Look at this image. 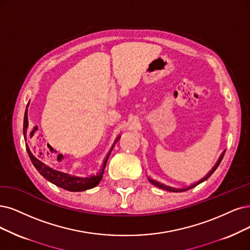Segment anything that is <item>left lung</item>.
<instances>
[{
  "label": "left lung",
  "mask_w": 250,
  "mask_h": 250,
  "mask_svg": "<svg viewBox=\"0 0 250 250\" xmlns=\"http://www.w3.org/2000/svg\"><path fill=\"white\" fill-rule=\"evenodd\" d=\"M225 152L226 151H224L223 153L220 154V156H219V159H218V161L216 162V164L214 165V167L212 168L204 177H203L202 179H200L199 181H197V182H195V183H192V184H190V186H188V187H186V188H173V187H170V186H167V184H164V183H162V182H159V181H156V180H153V179H151V178H149L148 177V180L153 184V186H155V187H158V188H162V189H165V190H168V191H173V192H181V191H186V190H188V189H190V188H195V187H197L198 184H200V183H202V182H204L205 180H207L212 174H213V172L217 169V167L219 166V164H220V162H221V160H223V158H224V155H225Z\"/></svg>",
  "instance_id": "left-lung-1"
}]
</instances>
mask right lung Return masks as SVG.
<instances>
[{"label": "right lung", "instance_id": "obj_1", "mask_svg": "<svg viewBox=\"0 0 250 250\" xmlns=\"http://www.w3.org/2000/svg\"><path fill=\"white\" fill-rule=\"evenodd\" d=\"M29 104H30V102H29ZM29 104H27V106H26L25 112H24V118H23V136H24L25 140H26L27 127H29V119H27V107H29ZM119 138L120 137L116 138V140L114 141L112 147H111L109 152L107 153L106 158L104 160V163H103V165H102V168L100 169L98 174L91 175V176H88V177L73 176V175H70L68 173L54 170V169L48 167L47 165H45L44 163H42L41 161H39L38 159L36 158V156H34V154L31 152V150L29 148V145L25 144V146H26L27 153H29V156H30V159H31L33 165L35 166V168L39 171V173L42 175V176L45 179H47L49 182L53 183L54 186L62 188L63 189H67L69 191H83V190H86V189L95 188L100 183L102 177H103L105 166H106V163L108 161L109 155H110L111 151H112L113 147H114L115 143L118 141Z\"/></svg>", "mask_w": 250, "mask_h": 250}]
</instances>
